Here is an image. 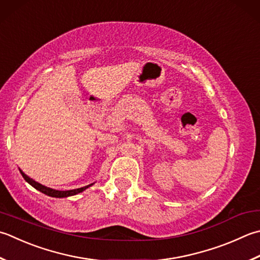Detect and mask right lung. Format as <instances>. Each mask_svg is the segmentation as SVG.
Segmentation results:
<instances>
[{"instance_id": "right-lung-1", "label": "right lung", "mask_w": 260, "mask_h": 260, "mask_svg": "<svg viewBox=\"0 0 260 260\" xmlns=\"http://www.w3.org/2000/svg\"><path fill=\"white\" fill-rule=\"evenodd\" d=\"M20 172H21L23 179L27 181L28 184L31 185L34 188H36V189L39 190V191H42L43 194H45V195L50 196V197H56V198H63V197H69V196L76 195V194H79V192H82L83 190H85L86 188H89L90 186L93 185V184H90L88 186H84V187H81V188H76V189H71V190H56V189H52V188H49V187L43 186L42 184H39V182L32 180L31 178H29L21 170H20Z\"/></svg>"}]
</instances>
